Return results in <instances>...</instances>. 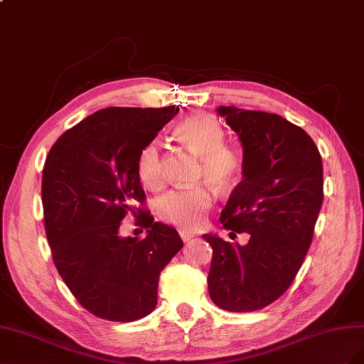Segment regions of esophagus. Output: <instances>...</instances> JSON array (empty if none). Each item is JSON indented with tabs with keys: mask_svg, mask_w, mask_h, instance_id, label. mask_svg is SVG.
Returning a JSON list of instances; mask_svg holds the SVG:
<instances>
[{
	"mask_svg": "<svg viewBox=\"0 0 364 364\" xmlns=\"http://www.w3.org/2000/svg\"><path fill=\"white\" fill-rule=\"evenodd\" d=\"M193 236H195V233H192V232H189V230H184V228H181V230H180V237H181V240H183L184 242L191 241Z\"/></svg>",
	"mask_w": 364,
	"mask_h": 364,
	"instance_id": "1",
	"label": "esophagus"
}]
</instances>
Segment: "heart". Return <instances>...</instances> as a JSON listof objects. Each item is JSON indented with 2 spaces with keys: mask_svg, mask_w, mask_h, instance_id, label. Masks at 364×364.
Listing matches in <instances>:
<instances>
[{
  "mask_svg": "<svg viewBox=\"0 0 364 364\" xmlns=\"http://www.w3.org/2000/svg\"><path fill=\"white\" fill-rule=\"evenodd\" d=\"M173 137L184 149L198 157V180L209 181L220 191L232 189L241 180L242 151L236 144L224 141L225 132L215 117L209 114H192L176 124ZM137 175L146 189H161L164 175L157 141H149L141 148L137 159ZM212 204V188L209 184H200L192 189L164 193L155 207L161 221L183 228H196Z\"/></svg>",
  "mask_w": 364,
  "mask_h": 364,
  "instance_id": "1",
  "label": "heart"
}]
</instances>
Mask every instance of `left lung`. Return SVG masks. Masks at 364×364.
Listing matches in <instances>:
<instances>
[{
	"instance_id": "left-lung-1",
	"label": "left lung",
	"mask_w": 364,
	"mask_h": 364,
	"mask_svg": "<svg viewBox=\"0 0 364 364\" xmlns=\"http://www.w3.org/2000/svg\"><path fill=\"white\" fill-rule=\"evenodd\" d=\"M244 149V180L220 221L248 244L203 235L212 245L209 294L216 306L250 313L282 296L302 267L323 201V166L308 134L277 114L220 107Z\"/></svg>"
}]
</instances>
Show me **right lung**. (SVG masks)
<instances>
[{
    "instance_id": "right-lung-1",
    "label": "right lung",
    "mask_w": 364,
    "mask_h": 364,
    "mask_svg": "<svg viewBox=\"0 0 364 364\" xmlns=\"http://www.w3.org/2000/svg\"><path fill=\"white\" fill-rule=\"evenodd\" d=\"M178 109H100L62 134L46 159L41 193L51 256L73 296L99 318L151 314L161 269L183 247L175 228L144 209L137 175L141 148ZM128 213L147 228L141 240L118 233Z\"/></svg>"
}]
</instances>
